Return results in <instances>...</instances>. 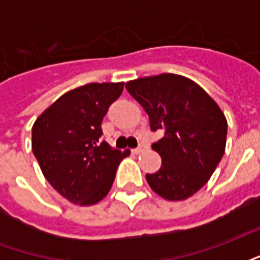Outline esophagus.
I'll return each instance as SVG.
<instances>
[{
  "instance_id": "esophagus-1",
  "label": "esophagus",
  "mask_w": 260,
  "mask_h": 260,
  "mask_svg": "<svg viewBox=\"0 0 260 260\" xmlns=\"http://www.w3.org/2000/svg\"><path fill=\"white\" fill-rule=\"evenodd\" d=\"M145 149H146L145 146H139V147H136V149H132V153H134V154H139V153L143 152Z\"/></svg>"
}]
</instances>
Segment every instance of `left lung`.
<instances>
[{
    "mask_svg": "<svg viewBox=\"0 0 260 260\" xmlns=\"http://www.w3.org/2000/svg\"><path fill=\"white\" fill-rule=\"evenodd\" d=\"M126 90L164 136L152 149L161 167L146 174L149 186L167 201H185L210 180L225 150L227 119L218 104L185 76L160 74L129 80Z\"/></svg>",
    "mask_w": 260,
    "mask_h": 260,
    "instance_id": "obj_1",
    "label": "left lung"
}]
</instances>
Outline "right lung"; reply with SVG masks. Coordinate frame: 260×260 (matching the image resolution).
<instances>
[{
	"label": "right lung",
	"mask_w": 260,
	"mask_h": 260,
	"mask_svg": "<svg viewBox=\"0 0 260 260\" xmlns=\"http://www.w3.org/2000/svg\"><path fill=\"white\" fill-rule=\"evenodd\" d=\"M124 82L87 83L67 91L44 110L31 128V150L59 195L80 206L106 198L129 150L100 142L102 121L122 93Z\"/></svg>",
	"instance_id": "1"
}]
</instances>
